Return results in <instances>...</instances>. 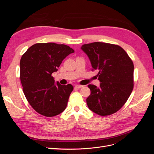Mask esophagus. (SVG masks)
Wrapping results in <instances>:
<instances>
[{"mask_svg":"<svg viewBox=\"0 0 154 154\" xmlns=\"http://www.w3.org/2000/svg\"><path fill=\"white\" fill-rule=\"evenodd\" d=\"M75 87L76 88H82V87H83V86L82 85H75Z\"/></svg>","mask_w":154,"mask_h":154,"instance_id":"1","label":"esophagus"}]
</instances>
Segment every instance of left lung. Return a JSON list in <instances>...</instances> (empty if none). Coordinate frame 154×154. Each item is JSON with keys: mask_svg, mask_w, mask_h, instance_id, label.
<instances>
[{"mask_svg": "<svg viewBox=\"0 0 154 154\" xmlns=\"http://www.w3.org/2000/svg\"><path fill=\"white\" fill-rule=\"evenodd\" d=\"M82 50L98 71L99 87L88 85V108L94 113L109 116L118 111L131 94L134 87V64L125 51L118 45L103 42L84 44Z\"/></svg>", "mask_w": 154, "mask_h": 154, "instance_id": "8db88e82", "label": "left lung"}]
</instances>
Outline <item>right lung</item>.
<instances>
[{
	"label": "right lung",
	"instance_id": "right-lung-1",
	"mask_svg": "<svg viewBox=\"0 0 154 154\" xmlns=\"http://www.w3.org/2000/svg\"><path fill=\"white\" fill-rule=\"evenodd\" d=\"M74 52L64 44L38 43L22 56L20 78L23 91L32 109L40 114L53 117L66 109L73 87L55 83L51 75Z\"/></svg>",
	"mask_w": 154,
	"mask_h": 154
}]
</instances>
